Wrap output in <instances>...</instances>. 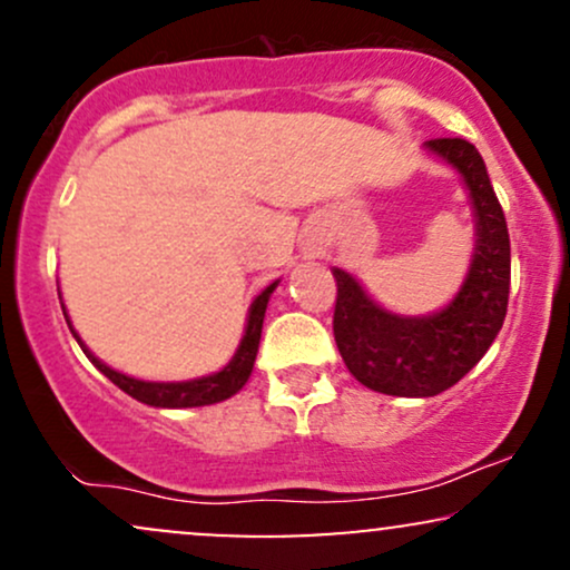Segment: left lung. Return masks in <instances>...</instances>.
<instances>
[{"label": "left lung", "mask_w": 570, "mask_h": 570, "mask_svg": "<svg viewBox=\"0 0 570 570\" xmlns=\"http://www.w3.org/2000/svg\"><path fill=\"white\" fill-rule=\"evenodd\" d=\"M429 155L461 176L474 212V254L455 297L426 316L389 311L343 267L337 281L335 343L358 383L389 396H436L485 356L509 303L512 248L485 160L466 139H431Z\"/></svg>", "instance_id": "obj_1"}]
</instances>
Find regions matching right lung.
I'll list each match as a JSON object with an SVG mask.
<instances>
[{
  "instance_id": "1",
  "label": "right lung",
  "mask_w": 570,
  "mask_h": 570,
  "mask_svg": "<svg viewBox=\"0 0 570 570\" xmlns=\"http://www.w3.org/2000/svg\"><path fill=\"white\" fill-rule=\"evenodd\" d=\"M276 286H278V281H273L271 286H265V289L252 299V305H248V313H246L244 337H240L238 348H235L233 358L225 364V367L212 372V375L193 377V381H171V383L139 381V377H130V375H126V372H117L109 367V364H104L101 358H98L96 353L82 343V337L77 335L75 326H71L67 305H61V307H63V316H67L71 335H75L77 343H80L85 356L94 362V367L101 372V375H107L109 381L117 385V389L126 391V394L134 396L136 402L149 404V407H166V410L206 407V404L225 402V399L235 396L246 385L248 375H252V370H254V358H257V351H259V337H263V322H265L267 303H271V294L276 292ZM58 297H61V292H58Z\"/></svg>"
}]
</instances>
